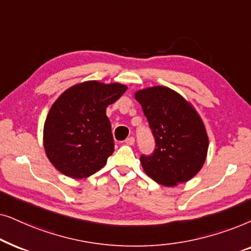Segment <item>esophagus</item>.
I'll return each mask as SVG.
<instances>
[{"label": "esophagus", "instance_id": "34e87169", "mask_svg": "<svg viewBox=\"0 0 251 251\" xmlns=\"http://www.w3.org/2000/svg\"><path fill=\"white\" fill-rule=\"evenodd\" d=\"M134 141H135V139L133 138V136H129V138L125 140V143H126V145H128V146H133V145H134Z\"/></svg>", "mask_w": 251, "mask_h": 251}]
</instances>
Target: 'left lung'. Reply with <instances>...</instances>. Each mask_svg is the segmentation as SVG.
<instances>
[{
	"mask_svg": "<svg viewBox=\"0 0 251 251\" xmlns=\"http://www.w3.org/2000/svg\"><path fill=\"white\" fill-rule=\"evenodd\" d=\"M155 138L151 155L140 157L145 172L157 183L176 186L198 175L208 153L209 139L201 117L181 95L164 86L135 93Z\"/></svg>",
	"mask_w": 251,
	"mask_h": 251,
	"instance_id": "obj_1",
	"label": "left lung"
}]
</instances>
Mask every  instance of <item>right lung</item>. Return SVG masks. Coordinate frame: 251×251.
<instances>
[{
    "mask_svg": "<svg viewBox=\"0 0 251 251\" xmlns=\"http://www.w3.org/2000/svg\"><path fill=\"white\" fill-rule=\"evenodd\" d=\"M126 89L117 82L93 80L72 86L56 100L45 122L43 146L59 172L82 179L106 164L115 143L105 111Z\"/></svg>",
    "mask_w": 251,
    "mask_h": 251,
    "instance_id": "1",
    "label": "right lung"
}]
</instances>
